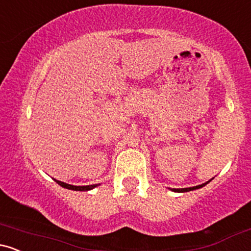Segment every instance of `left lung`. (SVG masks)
<instances>
[{
  "mask_svg": "<svg viewBox=\"0 0 251 251\" xmlns=\"http://www.w3.org/2000/svg\"><path fill=\"white\" fill-rule=\"evenodd\" d=\"M211 180V179H210ZM209 180V181H210ZM209 181H206V183H204V184H201V185H197V186H192V188H185V189H171L172 191L174 192H189V191H194V190H196V189H201V188H203V186H205L206 184L209 183Z\"/></svg>",
  "mask_w": 251,
  "mask_h": 251,
  "instance_id": "1",
  "label": "left lung"
}]
</instances>
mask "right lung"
Wrapping results in <instances>:
<instances>
[{
    "label": "right lung",
    "instance_id": "1",
    "mask_svg": "<svg viewBox=\"0 0 251 251\" xmlns=\"http://www.w3.org/2000/svg\"><path fill=\"white\" fill-rule=\"evenodd\" d=\"M54 180H55L60 186H62V188L68 189V190H74V191H89V190L97 188V186L100 185V184H93V185L76 186V185H71V184H67V183H63V181H60V180H56V179H54Z\"/></svg>",
    "mask_w": 251,
    "mask_h": 251
}]
</instances>
